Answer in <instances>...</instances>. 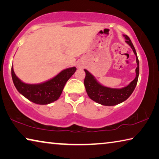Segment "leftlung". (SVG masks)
<instances>
[{
    "instance_id": "obj_1",
    "label": "left lung",
    "mask_w": 159,
    "mask_h": 159,
    "mask_svg": "<svg viewBox=\"0 0 159 159\" xmlns=\"http://www.w3.org/2000/svg\"><path fill=\"white\" fill-rule=\"evenodd\" d=\"M123 36L125 39V42L130 45L134 54L135 55L136 62L138 64V66L135 69L136 76L133 81L130 83V84L122 88H111L105 87V86L101 85L89 71L84 69L85 72L84 85L88 95L93 101L102 104V105L114 106L122 103L131 95L136 87L137 83H138L139 71L138 55H137L136 50L134 49V45L131 42L130 38L126 35H123Z\"/></svg>"
}]
</instances>
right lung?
<instances>
[{"instance_id": "add662e5", "label": "right lung", "mask_w": 159, "mask_h": 159, "mask_svg": "<svg viewBox=\"0 0 159 159\" xmlns=\"http://www.w3.org/2000/svg\"><path fill=\"white\" fill-rule=\"evenodd\" d=\"M76 70L75 66L66 69L50 80L39 84H28L21 81L15 75L12 66L11 74L13 83L19 93L35 104H48L57 100L67 80Z\"/></svg>"}]
</instances>
